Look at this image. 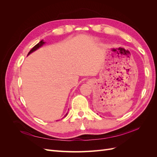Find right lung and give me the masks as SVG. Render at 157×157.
I'll return each instance as SVG.
<instances>
[{"label": "right lung", "instance_id": "right-lung-1", "mask_svg": "<svg viewBox=\"0 0 157 157\" xmlns=\"http://www.w3.org/2000/svg\"><path fill=\"white\" fill-rule=\"evenodd\" d=\"M44 44H45V42H44V40H40V41L39 42V43H38L37 44H36V45H35L34 47H33V48L29 51V53H28L27 56H29V54H31V53H33V52H35V51H36V50H38L39 48H40V47L43 46ZM67 113L66 114V115H65L64 117H66V116H67Z\"/></svg>", "mask_w": 157, "mask_h": 157}]
</instances>
